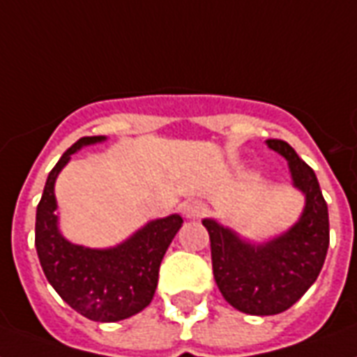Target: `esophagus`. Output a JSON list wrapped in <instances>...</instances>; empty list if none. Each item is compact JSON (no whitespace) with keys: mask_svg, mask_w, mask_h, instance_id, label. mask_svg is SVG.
Returning a JSON list of instances; mask_svg holds the SVG:
<instances>
[{"mask_svg":"<svg viewBox=\"0 0 357 357\" xmlns=\"http://www.w3.org/2000/svg\"><path fill=\"white\" fill-rule=\"evenodd\" d=\"M182 212H184V216L192 218V220H197V218H203L206 208H204V204L201 201H186V203L182 204Z\"/></svg>","mask_w":357,"mask_h":357,"instance_id":"obj_1","label":"esophagus"}]
</instances>
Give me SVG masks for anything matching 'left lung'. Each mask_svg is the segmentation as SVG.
<instances>
[{
	"label": "left lung",
	"mask_w": 357,
	"mask_h": 357,
	"mask_svg": "<svg viewBox=\"0 0 357 357\" xmlns=\"http://www.w3.org/2000/svg\"><path fill=\"white\" fill-rule=\"evenodd\" d=\"M266 145L289 162L292 184L305 195L300 220L262 244L242 238L216 220H203L218 289L234 309L257 317L292 307L317 281L330 245L328 204L314 171L287 141L268 139Z\"/></svg>",
	"instance_id": "8db88e82"
}]
</instances>
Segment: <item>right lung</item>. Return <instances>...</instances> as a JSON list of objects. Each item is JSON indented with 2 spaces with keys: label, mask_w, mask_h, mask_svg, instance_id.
Wrapping results in <instances>:
<instances>
[{
  "label": "right lung",
  "mask_w": 357,
  "mask_h": 357,
  "mask_svg": "<svg viewBox=\"0 0 357 357\" xmlns=\"http://www.w3.org/2000/svg\"><path fill=\"white\" fill-rule=\"evenodd\" d=\"M106 141L104 135L82 137L50 171L37 206L35 248L44 275L74 311L95 322H117L147 307L158 284V272L182 218L171 214L153 220L123 244L91 250L73 244L57 225L55 178L79 149Z\"/></svg>",
  "instance_id": "add662e5"
}]
</instances>
